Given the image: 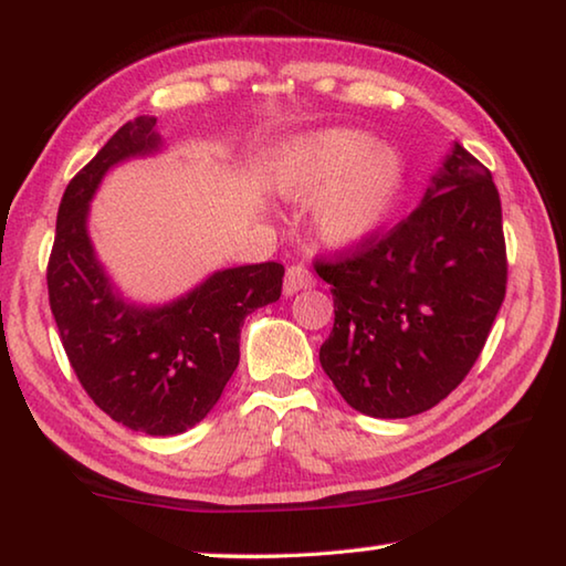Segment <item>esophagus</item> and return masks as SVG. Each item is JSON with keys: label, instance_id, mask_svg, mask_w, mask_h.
<instances>
[{"label": "esophagus", "instance_id": "1", "mask_svg": "<svg viewBox=\"0 0 566 566\" xmlns=\"http://www.w3.org/2000/svg\"><path fill=\"white\" fill-rule=\"evenodd\" d=\"M314 284V274L302 264H292L284 276V294H294Z\"/></svg>", "mask_w": 566, "mask_h": 566}]
</instances>
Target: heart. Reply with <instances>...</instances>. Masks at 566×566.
<instances>
[{
  "label": "heart",
  "instance_id": "b5f03b06",
  "mask_svg": "<svg viewBox=\"0 0 566 566\" xmlns=\"http://www.w3.org/2000/svg\"><path fill=\"white\" fill-rule=\"evenodd\" d=\"M276 185L292 199L317 197L329 188L317 209V229L334 244H352L387 217L399 187V165L387 149H375L367 134L329 129L284 149Z\"/></svg>",
  "mask_w": 566,
  "mask_h": 566
}]
</instances>
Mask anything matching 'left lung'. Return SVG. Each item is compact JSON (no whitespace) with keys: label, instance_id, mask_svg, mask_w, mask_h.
I'll return each instance as SVG.
<instances>
[{"label":"left lung","instance_id":"8db88e82","mask_svg":"<svg viewBox=\"0 0 566 566\" xmlns=\"http://www.w3.org/2000/svg\"><path fill=\"white\" fill-rule=\"evenodd\" d=\"M314 270L334 296L319 361L344 401L379 419L432 409L474 367L506 294L492 171L454 145L415 212Z\"/></svg>","mask_w":566,"mask_h":566}]
</instances>
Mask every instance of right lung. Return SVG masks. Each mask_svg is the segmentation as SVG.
I'll return each instance as SVG.
<instances>
[{
  "label": "right lung",
  "instance_id": "add662e5",
  "mask_svg": "<svg viewBox=\"0 0 566 566\" xmlns=\"http://www.w3.org/2000/svg\"><path fill=\"white\" fill-rule=\"evenodd\" d=\"M155 124L157 117L122 124L66 185L46 290L62 347L94 405L134 432L169 437L202 421L222 397L239 364L244 317L280 300L284 266L262 262L214 272L157 310L114 294L87 237L90 199L112 165L161 145Z\"/></svg>",
  "mask_w": 566,
  "mask_h": 566
}]
</instances>
